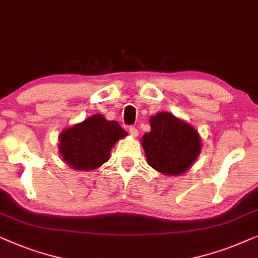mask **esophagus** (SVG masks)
I'll use <instances>...</instances> for the list:
<instances>
[{
	"instance_id": "34e87169",
	"label": "esophagus",
	"mask_w": 258,
	"mask_h": 258,
	"mask_svg": "<svg viewBox=\"0 0 258 258\" xmlns=\"http://www.w3.org/2000/svg\"><path fill=\"white\" fill-rule=\"evenodd\" d=\"M128 132L132 137H137L138 136V130L134 127V126H128Z\"/></svg>"
}]
</instances>
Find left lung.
<instances>
[{"mask_svg": "<svg viewBox=\"0 0 258 258\" xmlns=\"http://www.w3.org/2000/svg\"><path fill=\"white\" fill-rule=\"evenodd\" d=\"M151 132L143 137L147 161L158 172L177 175L193 165L201 140L190 125L173 114L160 112L151 118Z\"/></svg>", "mask_w": 258, "mask_h": 258, "instance_id": "left-lung-1", "label": "left lung"}]
</instances>
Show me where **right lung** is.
Here are the masks:
<instances>
[{
  "mask_svg": "<svg viewBox=\"0 0 258 258\" xmlns=\"http://www.w3.org/2000/svg\"><path fill=\"white\" fill-rule=\"evenodd\" d=\"M126 134L117 121L94 114L60 134L59 152L72 168L96 169L108 160L111 148Z\"/></svg>",
  "mask_w": 258,
  "mask_h": 258,
  "instance_id": "right-lung-1",
  "label": "right lung"
}]
</instances>
